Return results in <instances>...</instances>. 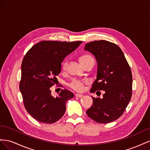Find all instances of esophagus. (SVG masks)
<instances>
[{"label": "esophagus", "mask_w": 150, "mask_h": 150, "mask_svg": "<svg viewBox=\"0 0 150 150\" xmlns=\"http://www.w3.org/2000/svg\"><path fill=\"white\" fill-rule=\"evenodd\" d=\"M75 96H76V97H79V98H81V97H83L84 96V95L83 94H75Z\"/></svg>", "instance_id": "34e87169"}]
</instances>
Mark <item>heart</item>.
Here are the masks:
<instances>
[{
	"mask_svg": "<svg viewBox=\"0 0 150 150\" xmlns=\"http://www.w3.org/2000/svg\"><path fill=\"white\" fill-rule=\"evenodd\" d=\"M92 57L89 55H83L79 57V61L81 64L84 65L86 62L89 59L91 58ZM67 66V61H64L61 64V67L62 70H65ZM87 83V81L84 80H81V79H72L70 83H69V86L73 89L77 91H81L84 89V85Z\"/></svg>",
	"mask_w": 150,
	"mask_h": 150,
	"instance_id": "1",
	"label": "heart"
}]
</instances>
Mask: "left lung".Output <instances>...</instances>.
<instances>
[{"label": "left lung", "mask_w": 150, "mask_h": 150, "mask_svg": "<svg viewBox=\"0 0 150 150\" xmlns=\"http://www.w3.org/2000/svg\"><path fill=\"white\" fill-rule=\"evenodd\" d=\"M84 50L91 52L98 62L97 78L91 93L104 91L102 99L93 98V105L87 115L99 123H109L123 114L132 96V73L120 47L104 40L85 45Z\"/></svg>", "instance_id": "left-lung-1"}]
</instances>
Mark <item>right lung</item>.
<instances>
[{
	"instance_id": "1",
	"label": "right lung",
	"mask_w": 150,
	"mask_h": 150,
	"mask_svg": "<svg viewBox=\"0 0 150 150\" xmlns=\"http://www.w3.org/2000/svg\"><path fill=\"white\" fill-rule=\"evenodd\" d=\"M82 42L43 40L26 53L21 65L19 89L26 111L35 120L52 124L64 115L66 102L74 94L64 89L54 98L51 87L60 74L63 59Z\"/></svg>"
}]
</instances>
